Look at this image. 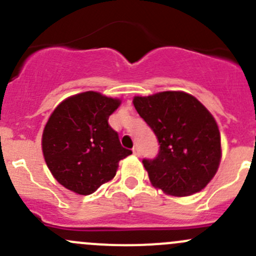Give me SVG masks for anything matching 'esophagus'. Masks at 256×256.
Returning <instances> with one entry per match:
<instances>
[{
	"mask_svg": "<svg viewBox=\"0 0 256 256\" xmlns=\"http://www.w3.org/2000/svg\"><path fill=\"white\" fill-rule=\"evenodd\" d=\"M132 152H134V154H135V156H140V150H138V146H134Z\"/></svg>",
	"mask_w": 256,
	"mask_h": 256,
	"instance_id": "34e87169",
	"label": "esophagus"
}]
</instances>
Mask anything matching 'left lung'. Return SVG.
<instances>
[{
	"instance_id": "8db88e82",
	"label": "left lung",
	"mask_w": 256,
	"mask_h": 256,
	"mask_svg": "<svg viewBox=\"0 0 256 256\" xmlns=\"http://www.w3.org/2000/svg\"><path fill=\"white\" fill-rule=\"evenodd\" d=\"M132 102L160 144L156 158L142 160L152 184L177 197L202 190L222 158L220 132L213 115L183 92L135 96Z\"/></svg>"
}]
</instances>
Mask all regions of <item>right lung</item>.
Instances as JSON below:
<instances>
[{"label": "right lung", "instance_id": "add662e5", "mask_svg": "<svg viewBox=\"0 0 256 256\" xmlns=\"http://www.w3.org/2000/svg\"><path fill=\"white\" fill-rule=\"evenodd\" d=\"M121 100L85 92L62 102L42 136L49 171L62 186L88 196L115 177L118 161L132 154L121 146L108 120Z\"/></svg>", "mask_w": 256, "mask_h": 256}]
</instances>
